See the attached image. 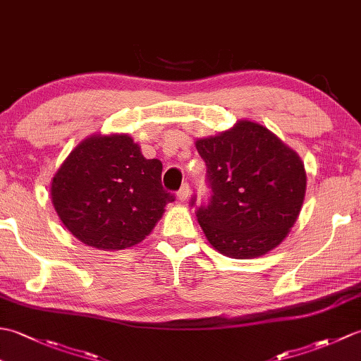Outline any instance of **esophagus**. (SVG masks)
<instances>
[{"instance_id":"esophagus-1","label":"esophagus","mask_w":361,"mask_h":361,"mask_svg":"<svg viewBox=\"0 0 361 361\" xmlns=\"http://www.w3.org/2000/svg\"><path fill=\"white\" fill-rule=\"evenodd\" d=\"M190 194V189H189V185L188 183H183V186L178 189V192H176V197H178V200L185 202L188 200V197Z\"/></svg>"}]
</instances>
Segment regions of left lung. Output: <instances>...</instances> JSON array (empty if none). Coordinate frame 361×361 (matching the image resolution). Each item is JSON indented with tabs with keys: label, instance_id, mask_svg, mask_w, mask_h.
<instances>
[{
	"label": "left lung",
	"instance_id": "8db88e82",
	"mask_svg": "<svg viewBox=\"0 0 361 361\" xmlns=\"http://www.w3.org/2000/svg\"><path fill=\"white\" fill-rule=\"evenodd\" d=\"M195 145L211 189L195 214L212 247L233 259L257 257L278 247L304 202L302 161L250 121ZM195 202L194 195L189 203Z\"/></svg>",
	"mask_w": 361,
	"mask_h": 361
}]
</instances>
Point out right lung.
<instances>
[{
  "instance_id": "1",
  "label": "right lung",
  "mask_w": 361,
  "mask_h": 361,
  "mask_svg": "<svg viewBox=\"0 0 361 361\" xmlns=\"http://www.w3.org/2000/svg\"><path fill=\"white\" fill-rule=\"evenodd\" d=\"M161 172V161L145 159L127 135L88 137L52 178V204L80 242L124 250L144 240L175 200Z\"/></svg>"
}]
</instances>
